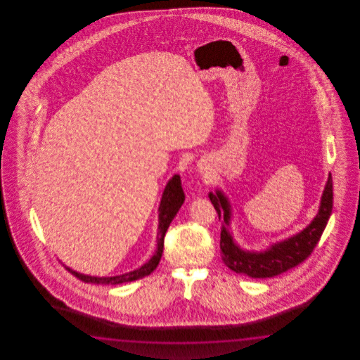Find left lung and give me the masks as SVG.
<instances>
[{"instance_id":"left-lung-1","label":"left lung","mask_w":360,"mask_h":360,"mask_svg":"<svg viewBox=\"0 0 360 360\" xmlns=\"http://www.w3.org/2000/svg\"><path fill=\"white\" fill-rule=\"evenodd\" d=\"M208 197L214 205L219 219L224 220L221 228L220 250L224 264L237 274L250 278H271L279 276L306 260L314 247L319 242L327 226L333 206V184L328 180L321 194V206L311 222L295 236L269 245L262 251H250L238 245L230 231L231 205L221 189L210 191Z\"/></svg>"}]
</instances>
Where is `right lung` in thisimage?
<instances>
[{"mask_svg": "<svg viewBox=\"0 0 360 360\" xmlns=\"http://www.w3.org/2000/svg\"><path fill=\"white\" fill-rule=\"evenodd\" d=\"M185 195H184L183 188H181V180L179 175L171 177L169 183L166 184V188L162 194L161 203L158 208V231H157V248L154 251L153 256L150 257V260L146 262L144 265H141L136 270H132L129 273H124L121 276H86L77 273L76 270L65 266L64 268L68 270L70 274L77 276L78 279H81L84 283L94 284H121L132 282V281H138L144 276H149L154 269L158 266L160 261H161L162 252H163V242H165V236L166 231L169 229V224L174 220V217L176 216L177 211L180 210V207L183 206Z\"/></svg>", "mask_w": 360, "mask_h": 360, "instance_id": "1", "label": "right lung"}]
</instances>
